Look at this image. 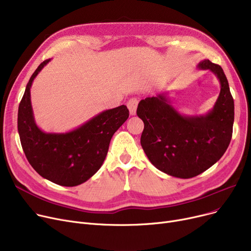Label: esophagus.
<instances>
[{
  "mask_svg": "<svg viewBox=\"0 0 251 251\" xmlns=\"http://www.w3.org/2000/svg\"><path fill=\"white\" fill-rule=\"evenodd\" d=\"M137 104H138V100L133 98L129 100V101L127 102V108L129 109L130 115H135L136 114V109H137Z\"/></svg>",
  "mask_w": 251,
  "mask_h": 251,
  "instance_id": "1",
  "label": "esophagus"
}]
</instances>
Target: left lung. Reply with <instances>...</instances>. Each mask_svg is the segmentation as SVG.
Returning a JSON list of instances; mask_svg holds the SVG:
<instances>
[{"label":"left lung","mask_w":251,"mask_h":251,"mask_svg":"<svg viewBox=\"0 0 251 251\" xmlns=\"http://www.w3.org/2000/svg\"><path fill=\"white\" fill-rule=\"evenodd\" d=\"M197 68L212 71L221 91L214 108L202 116L181 115L166 94L141 100L136 114L144 123L140 143L151 163L182 179L201 174L227 151L233 132L234 100L221 66L209 60Z\"/></svg>","instance_id":"1"}]
</instances>
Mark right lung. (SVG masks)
Here are the masks:
<instances>
[{
    "label": "right lung",
    "instance_id": "obj_1",
    "mask_svg": "<svg viewBox=\"0 0 251 251\" xmlns=\"http://www.w3.org/2000/svg\"><path fill=\"white\" fill-rule=\"evenodd\" d=\"M50 60L44 61L31 75L18 109V132L31 167L47 180L62 186H77L94 176L107 156L110 141L129 117L122 104L103 111L66 133H46L34 121L30 87Z\"/></svg>",
    "mask_w": 251,
    "mask_h": 251
}]
</instances>
